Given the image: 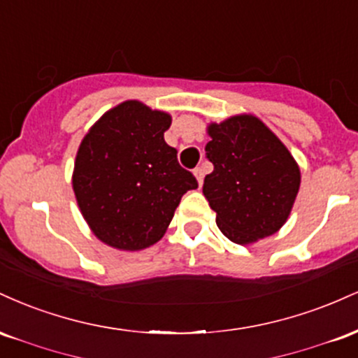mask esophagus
<instances>
[{
    "mask_svg": "<svg viewBox=\"0 0 358 358\" xmlns=\"http://www.w3.org/2000/svg\"><path fill=\"white\" fill-rule=\"evenodd\" d=\"M193 175H195L196 182H199V187H202V183H203V176H205L203 168H202V166H196L195 170H193Z\"/></svg>",
    "mask_w": 358,
    "mask_h": 358,
    "instance_id": "esophagus-1",
    "label": "esophagus"
}]
</instances>
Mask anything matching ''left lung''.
<instances>
[{"label": "left lung", "mask_w": 358, "mask_h": 358, "mask_svg": "<svg viewBox=\"0 0 358 358\" xmlns=\"http://www.w3.org/2000/svg\"><path fill=\"white\" fill-rule=\"evenodd\" d=\"M205 146L213 171L203 195L217 225L236 244H252L285 225L296 200L301 173L287 148L261 119L232 116L207 127Z\"/></svg>", "instance_id": "left-lung-1"}]
</instances>
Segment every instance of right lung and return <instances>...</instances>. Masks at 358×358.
I'll list each match as a JSON object with an SVG mask.
<instances>
[{"instance_id":"right-lung-1","label":"right lung","mask_w":358,"mask_h":358,"mask_svg":"<svg viewBox=\"0 0 358 358\" xmlns=\"http://www.w3.org/2000/svg\"><path fill=\"white\" fill-rule=\"evenodd\" d=\"M170 114L139 101L113 108L82 139L73 165L77 203L97 239L139 250L165 236L180 200L199 187L165 131Z\"/></svg>"}]
</instances>
